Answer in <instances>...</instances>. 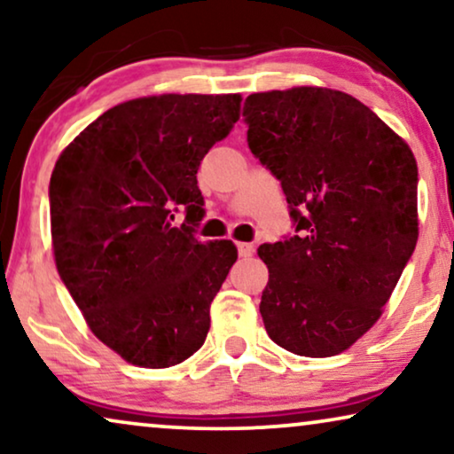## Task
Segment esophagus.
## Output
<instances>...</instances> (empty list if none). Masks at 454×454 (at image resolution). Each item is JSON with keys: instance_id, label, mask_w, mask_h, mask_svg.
I'll use <instances>...</instances> for the list:
<instances>
[{"instance_id": "esophagus-1", "label": "esophagus", "mask_w": 454, "mask_h": 454, "mask_svg": "<svg viewBox=\"0 0 454 454\" xmlns=\"http://www.w3.org/2000/svg\"><path fill=\"white\" fill-rule=\"evenodd\" d=\"M238 252H239L241 258H250L254 254V246L246 244V241H238Z\"/></svg>"}]
</instances>
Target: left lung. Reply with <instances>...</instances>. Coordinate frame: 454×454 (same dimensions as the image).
<instances>
[{"mask_svg":"<svg viewBox=\"0 0 454 454\" xmlns=\"http://www.w3.org/2000/svg\"><path fill=\"white\" fill-rule=\"evenodd\" d=\"M247 145L287 196L295 231L262 244L260 314L278 347L331 357L382 316L418 244V163L370 107L322 86L246 98Z\"/></svg>","mask_w":454,"mask_h":454,"instance_id":"obj_1","label":"left lung"}]
</instances>
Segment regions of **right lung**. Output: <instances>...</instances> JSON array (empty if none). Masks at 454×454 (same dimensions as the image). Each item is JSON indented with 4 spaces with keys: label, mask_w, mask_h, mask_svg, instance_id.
<instances>
[{
    "label": "right lung",
    "mask_w": 454,
    "mask_h": 454,
    "mask_svg": "<svg viewBox=\"0 0 454 454\" xmlns=\"http://www.w3.org/2000/svg\"><path fill=\"white\" fill-rule=\"evenodd\" d=\"M241 95H153L86 126L53 167L51 241L92 334L128 364L169 368L200 349L238 247L198 241V167L239 120ZM186 207L188 226L170 225Z\"/></svg>",
    "instance_id": "right-lung-1"
}]
</instances>
